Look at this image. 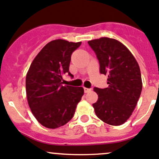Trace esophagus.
Masks as SVG:
<instances>
[{
    "instance_id": "obj_1",
    "label": "esophagus",
    "mask_w": 159,
    "mask_h": 159,
    "mask_svg": "<svg viewBox=\"0 0 159 159\" xmlns=\"http://www.w3.org/2000/svg\"><path fill=\"white\" fill-rule=\"evenodd\" d=\"M84 92H85V93H88V92H89V91H91V89H88V88H84Z\"/></svg>"
}]
</instances>
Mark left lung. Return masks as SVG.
Instances as JSON below:
<instances>
[{"instance_id":"1","label":"left lung","mask_w":159,"mask_h":159,"mask_svg":"<svg viewBox=\"0 0 159 159\" xmlns=\"http://www.w3.org/2000/svg\"><path fill=\"white\" fill-rule=\"evenodd\" d=\"M100 64V72L108 75V87L94 88L98 95L93 104L99 119L111 125L124 124L132 115L142 89L137 61L122 43L104 37L88 41Z\"/></svg>"}]
</instances>
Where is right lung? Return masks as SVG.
Here are the masks:
<instances>
[{
	"instance_id": "1",
	"label": "right lung",
	"mask_w": 159,
	"mask_h": 159,
	"mask_svg": "<svg viewBox=\"0 0 159 159\" xmlns=\"http://www.w3.org/2000/svg\"><path fill=\"white\" fill-rule=\"evenodd\" d=\"M81 42L57 39L48 43L32 61L26 75V94L30 111L48 129L65 125L75 115L84 94L82 87L63 86L69 72L70 56Z\"/></svg>"
}]
</instances>
